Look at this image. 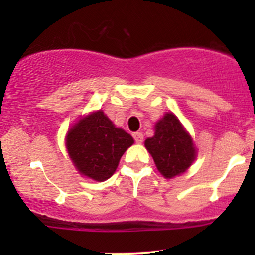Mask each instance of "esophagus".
<instances>
[{
    "instance_id": "esophagus-1",
    "label": "esophagus",
    "mask_w": 255,
    "mask_h": 255,
    "mask_svg": "<svg viewBox=\"0 0 255 255\" xmlns=\"http://www.w3.org/2000/svg\"><path fill=\"white\" fill-rule=\"evenodd\" d=\"M133 137H134V140H135V142H137V144L142 142V140H144V135H142V133H140V131L133 133Z\"/></svg>"
}]
</instances>
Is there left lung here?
Instances as JSON below:
<instances>
[{"label": "left lung", "mask_w": 255, "mask_h": 255, "mask_svg": "<svg viewBox=\"0 0 255 255\" xmlns=\"http://www.w3.org/2000/svg\"><path fill=\"white\" fill-rule=\"evenodd\" d=\"M145 147L165 178L183 174L197 157L192 136L172 113L154 125V135L145 140Z\"/></svg>", "instance_id": "8db88e82"}]
</instances>
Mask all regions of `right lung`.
I'll return each mask as SVG.
<instances>
[{"label": "right lung", "instance_id": "add662e5", "mask_svg": "<svg viewBox=\"0 0 255 255\" xmlns=\"http://www.w3.org/2000/svg\"><path fill=\"white\" fill-rule=\"evenodd\" d=\"M133 142V137L115 127L103 110L79 120L66 136V147L77 170L98 182L113 176Z\"/></svg>", "mask_w": 255, "mask_h": 255}]
</instances>
